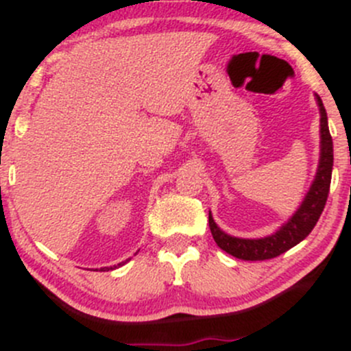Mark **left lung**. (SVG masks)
Wrapping results in <instances>:
<instances>
[{"label": "left lung", "mask_w": 351, "mask_h": 351, "mask_svg": "<svg viewBox=\"0 0 351 351\" xmlns=\"http://www.w3.org/2000/svg\"><path fill=\"white\" fill-rule=\"evenodd\" d=\"M317 108H319V160H317L316 174L311 182L304 199L299 208L292 213L291 218L282 223L274 233L262 238H240L228 234L216 225L211 211H209V230L213 238L221 250L241 260H267L284 254L289 248L301 243L316 226L328 193H330L331 172H333V140L328 128V114L323 101L314 95Z\"/></svg>", "instance_id": "obj_1"}]
</instances>
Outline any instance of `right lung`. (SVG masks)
Listing matches in <instances>:
<instances>
[{
    "label": "right lung",
    "mask_w": 351,
    "mask_h": 351,
    "mask_svg": "<svg viewBox=\"0 0 351 351\" xmlns=\"http://www.w3.org/2000/svg\"><path fill=\"white\" fill-rule=\"evenodd\" d=\"M130 260V258H128ZM128 260H125V262H128ZM125 262H121V263H118V265H123V263H125ZM114 267H117V265H114ZM104 269H108V267H104ZM110 269H113V267H110Z\"/></svg>",
    "instance_id": "right-lung-1"
}]
</instances>
